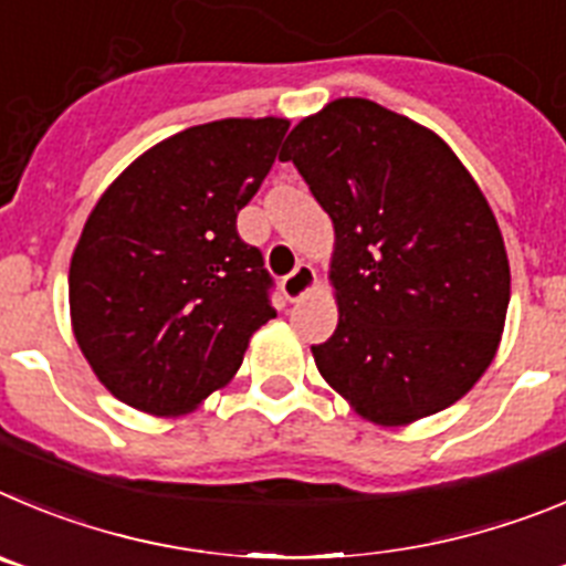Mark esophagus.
Instances as JSON below:
<instances>
[{
	"label": "esophagus",
	"instance_id": "obj_1",
	"mask_svg": "<svg viewBox=\"0 0 566 566\" xmlns=\"http://www.w3.org/2000/svg\"><path fill=\"white\" fill-rule=\"evenodd\" d=\"M313 287H315V271L304 262L298 264L290 276L282 279V293L287 295V302H298V298H304Z\"/></svg>",
	"mask_w": 566,
	"mask_h": 566
}]
</instances>
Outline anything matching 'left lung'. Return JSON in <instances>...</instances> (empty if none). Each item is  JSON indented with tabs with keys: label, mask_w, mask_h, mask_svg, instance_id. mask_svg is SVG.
I'll list each match as a JSON object with an SVG mask.
<instances>
[{
	"label": "left lung",
	"mask_w": 566,
	"mask_h": 566,
	"mask_svg": "<svg viewBox=\"0 0 566 566\" xmlns=\"http://www.w3.org/2000/svg\"><path fill=\"white\" fill-rule=\"evenodd\" d=\"M335 228L333 338L321 378L364 420L409 426L485 375L505 329L511 264L491 206L440 135L366 98H338L287 135Z\"/></svg>",
	"instance_id": "left-lung-1"
}]
</instances>
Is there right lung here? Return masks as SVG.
<instances>
[{
    "label": "right lung",
    "mask_w": 566,
    "mask_h": 566,
    "mask_svg": "<svg viewBox=\"0 0 566 566\" xmlns=\"http://www.w3.org/2000/svg\"><path fill=\"white\" fill-rule=\"evenodd\" d=\"M290 120L226 118L129 163L86 217L70 262V318L101 384L146 415L177 417L222 389L276 318L271 273L237 213Z\"/></svg>",
    "instance_id": "obj_1"
}]
</instances>
